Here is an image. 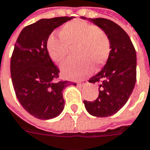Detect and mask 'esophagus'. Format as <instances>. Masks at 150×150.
<instances>
[{"label":"esophagus","instance_id":"34e87169","mask_svg":"<svg viewBox=\"0 0 150 150\" xmlns=\"http://www.w3.org/2000/svg\"><path fill=\"white\" fill-rule=\"evenodd\" d=\"M87 83H88V81L87 80H82V81H80L78 83V85L79 86H83V85H86Z\"/></svg>","mask_w":150,"mask_h":150}]
</instances>
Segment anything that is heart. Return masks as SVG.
Returning a JSON list of instances; mask_svg holds the SVG:
<instances>
[{"instance_id": "obj_1", "label": "heart", "mask_w": 150, "mask_h": 150, "mask_svg": "<svg viewBox=\"0 0 150 150\" xmlns=\"http://www.w3.org/2000/svg\"><path fill=\"white\" fill-rule=\"evenodd\" d=\"M61 39L51 35L47 42L48 52L54 62L62 64L70 49H75L78 61L69 62L62 67L65 78L79 80L88 76L95 67H100L107 61L110 43L106 34L97 27L83 20L66 23L60 30Z\"/></svg>"}]
</instances>
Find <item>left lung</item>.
<instances>
[{"mask_svg":"<svg viewBox=\"0 0 150 150\" xmlns=\"http://www.w3.org/2000/svg\"><path fill=\"white\" fill-rule=\"evenodd\" d=\"M83 19H87L81 17ZM108 36L110 52L104 67L89 79L100 83L99 96L94 101H83L87 111L96 117L116 114L128 100L136 83L137 56L127 34L116 23L105 18H88Z\"/></svg>","mask_w":150,"mask_h":150,"instance_id":"left-lung-1","label":"left lung"}]
</instances>
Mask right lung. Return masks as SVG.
<instances>
[{
  "label": "right lung",
  "instance_id": "obj_1",
  "mask_svg": "<svg viewBox=\"0 0 150 150\" xmlns=\"http://www.w3.org/2000/svg\"><path fill=\"white\" fill-rule=\"evenodd\" d=\"M73 18L40 19L25 27L15 44L11 59L14 91L22 106L38 119L55 118L65 106L62 91L72 83L55 82L59 69L50 57L47 41L55 28Z\"/></svg>",
  "mask_w": 150,
  "mask_h": 150
}]
</instances>
